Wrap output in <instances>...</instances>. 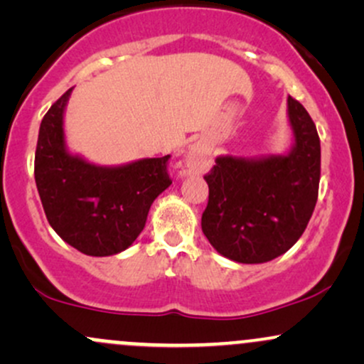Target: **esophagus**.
Here are the masks:
<instances>
[{"instance_id": "34e87169", "label": "esophagus", "mask_w": 364, "mask_h": 364, "mask_svg": "<svg viewBox=\"0 0 364 364\" xmlns=\"http://www.w3.org/2000/svg\"><path fill=\"white\" fill-rule=\"evenodd\" d=\"M207 159V150L202 147V145H195V147L190 149V152L186 154V159L183 161L181 168H179L178 176H191V174L200 173L205 164Z\"/></svg>"}]
</instances>
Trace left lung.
<instances>
[{"mask_svg": "<svg viewBox=\"0 0 364 364\" xmlns=\"http://www.w3.org/2000/svg\"><path fill=\"white\" fill-rule=\"evenodd\" d=\"M292 144L284 154L215 159L205 176L202 231L223 257L265 263L294 246L318 198L320 139L308 111L287 97Z\"/></svg>", "mask_w": 364, "mask_h": 364, "instance_id": "obj_1", "label": "left lung"}]
</instances>
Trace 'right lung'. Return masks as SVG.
Returning <instances> with one entry per match:
<instances>
[{
	"mask_svg": "<svg viewBox=\"0 0 364 364\" xmlns=\"http://www.w3.org/2000/svg\"><path fill=\"white\" fill-rule=\"evenodd\" d=\"M72 90L41 121L36 185L51 228L65 243L90 257H111L144 231L150 205L169 188L168 159L99 166L66 145L65 111Z\"/></svg>",
	"mask_w": 364,
	"mask_h": 364,
	"instance_id": "add662e5",
	"label": "right lung"
}]
</instances>
